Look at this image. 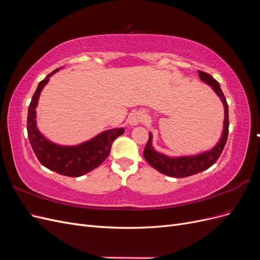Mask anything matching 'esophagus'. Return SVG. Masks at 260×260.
<instances>
[{
    "mask_svg": "<svg viewBox=\"0 0 260 260\" xmlns=\"http://www.w3.org/2000/svg\"><path fill=\"white\" fill-rule=\"evenodd\" d=\"M145 119V116L143 113H140V112H137V113H133L130 115L129 119H128V122L130 125H137L139 124L140 122H142L143 120Z\"/></svg>",
    "mask_w": 260,
    "mask_h": 260,
    "instance_id": "obj_1",
    "label": "esophagus"
}]
</instances>
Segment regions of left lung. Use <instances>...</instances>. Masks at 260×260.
Instances as JSON below:
<instances>
[{"mask_svg": "<svg viewBox=\"0 0 260 260\" xmlns=\"http://www.w3.org/2000/svg\"><path fill=\"white\" fill-rule=\"evenodd\" d=\"M200 79L211 86V89L221 100L224 107V120H223V130L221 139L219 140L216 146L212 147L207 152H204L198 155L192 156H179V157H170L159 152L155 151L152 146V133H149V138L144 148V158L151 165L153 168L158 170L161 174L175 177V178H184L192 175H196L199 172L208 169L214 165L219 156L221 155L224 145L228 140V133H229V108H228L226 100L223 95L222 90L220 88L219 83L212 78L209 74L204 73L199 70Z\"/></svg>", "mask_w": 260, "mask_h": 260, "instance_id": "8db88e82", "label": "left lung"}]
</instances>
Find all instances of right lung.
I'll use <instances>...</instances> for the list:
<instances>
[{"instance_id":"obj_1","label":"right lung","mask_w":260,"mask_h":260,"mask_svg":"<svg viewBox=\"0 0 260 260\" xmlns=\"http://www.w3.org/2000/svg\"><path fill=\"white\" fill-rule=\"evenodd\" d=\"M59 70L55 69L39 83L28 108L27 131L34 152L44 167L67 177H80L95 169L111 153L114 141L123 135V128H115L100 133L93 139L75 146H62L52 143L37 128L36 108L39 96L50 77Z\"/></svg>"}]
</instances>
